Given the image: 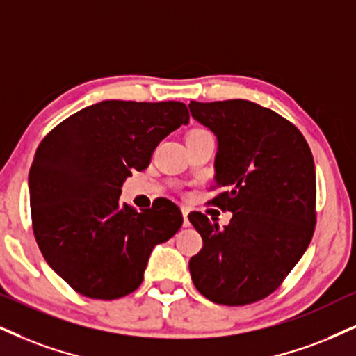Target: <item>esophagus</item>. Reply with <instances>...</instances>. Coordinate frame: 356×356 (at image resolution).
<instances>
[{"label": "esophagus", "instance_id": "34e87169", "mask_svg": "<svg viewBox=\"0 0 356 356\" xmlns=\"http://www.w3.org/2000/svg\"><path fill=\"white\" fill-rule=\"evenodd\" d=\"M181 213H183V226L188 227V226H190V221H188V214H190V209L181 208Z\"/></svg>", "mask_w": 356, "mask_h": 356}]
</instances>
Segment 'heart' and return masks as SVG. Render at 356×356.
I'll list each match as a JSON object with an SVG mask.
<instances>
[{"label": "heart", "mask_w": 356, "mask_h": 356, "mask_svg": "<svg viewBox=\"0 0 356 356\" xmlns=\"http://www.w3.org/2000/svg\"><path fill=\"white\" fill-rule=\"evenodd\" d=\"M196 131H203V130H196Z\"/></svg>", "instance_id": "1"}]
</instances>
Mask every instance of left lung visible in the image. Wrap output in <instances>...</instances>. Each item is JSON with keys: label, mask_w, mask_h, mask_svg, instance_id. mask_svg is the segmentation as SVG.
I'll return each mask as SVG.
<instances>
[{"label": "left lung", "mask_w": 356, "mask_h": 356, "mask_svg": "<svg viewBox=\"0 0 356 356\" xmlns=\"http://www.w3.org/2000/svg\"><path fill=\"white\" fill-rule=\"evenodd\" d=\"M191 117L216 135L211 203L229 225L191 213L203 238L190 259L195 287L222 305H245L279 287L300 261L315 229V165L304 135L279 113L249 102L191 100Z\"/></svg>", "instance_id": "left-lung-1"}]
</instances>
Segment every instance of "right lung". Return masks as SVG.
Returning <instances> with one entry per match:
<instances>
[{
	"label": "right lung",
	"instance_id": "obj_1",
	"mask_svg": "<svg viewBox=\"0 0 356 356\" xmlns=\"http://www.w3.org/2000/svg\"><path fill=\"white\" fill-rule=\"evenodd\" d=\"M190 122L181 102L104 100L60 122L29 170L38 245L74 291L112 300L140 287L156 244L183 225L173 201L135 211L120 203L131 171L150 163L156 145Z\"/></svg>",
	"mask_w": 356,
	"mask_h": 356
}]
</instances>
